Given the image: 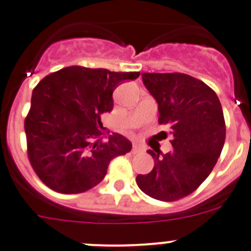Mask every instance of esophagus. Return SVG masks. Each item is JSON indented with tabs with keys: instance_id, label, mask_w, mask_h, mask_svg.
<instances>
[{
	"instance_id": "obj_1",
	"label": "esophagus",
	"mask_w": 251,
	"mask_h": 251,
	"mask_svg": "<svg viewBox=\"0 0 251 251\" xmlns=\"http://www.w3.org/2000/svg\"><path fill=\"white\" fill-rule=\"evenodd\" d=\"M142 151H143V148L139 147V146H133V148H132L133 153H139V152H142Z\"/></svg>"
}]
</instances>
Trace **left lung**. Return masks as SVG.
Here are the masks:
<instances>
[{"label": "left lung", "mask_w": 251, "mask_h": 251, "mask_svg": "<svg viewBox=\"0 0 251 251\" xmlns=\"http://www.w3.org/2000/svg\"><path fill=\"white\" fill-rule=\"evenodd\" d=\"M143 84L158 104L161 124H168L172 151L148 153L154 167L137 176L148 196L175 201L194 192L211 174L225 143V121L216 93L181 73H143Z\"/></svg>", "instance_id": "left-lung-1"}]
</instances>
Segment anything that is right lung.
Listing matches in <instances>:
<instances>
[{"mask_svg":"<svg viewBox=\"0 0 251 251\" xmlns=\"http://www.w3.org/2000/svg\"><path fill=\"white\" fill-rule=\"evenodd\" d=\"M138 72L70 66L48 75L31 97L25 121L30 163L46 186L80 194L103 181L110 161L132 150L119 133L101 142L100 115L113 109V92Z\"/></svg>","mask_w":251,"mask_h":251,"instance_id":"obj_1","label":"right lung"}]
</instances>
